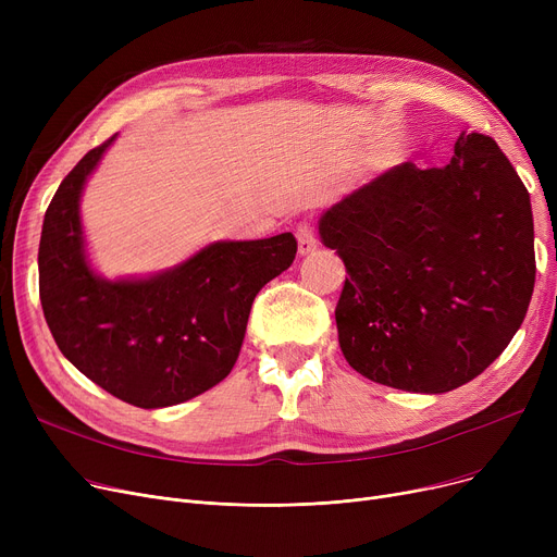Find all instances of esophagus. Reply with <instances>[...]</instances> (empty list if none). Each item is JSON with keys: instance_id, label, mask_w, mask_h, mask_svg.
Returning <instances> with one entry per match:
<instances>
[{"instance_id": "1", "label": "esophagus", "mask_w": 557, "mask_h": 557, "mask_svg": "<svg viewBox=\"0 0 557 557\" xmlns=\"http://www.w3.org/2000/svg\"><path fill=\"white\" fill-rule=\"evenodd\" d=\"M296 237H298V252L305 257V255H311L318 246L315 242V234H313V227L309 223H300L298 230H296Z\"/></svg>"}]
</instances>
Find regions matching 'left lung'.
Wrapping results in <instances>:
<instances>
[{
  "label": "left lung",
  "mask_w": 557,
  "mask_h": 557,
  "mask_svg": "<svg viewBox=\"0 0 557 557\" xmlns=\"http://www.w3.org/2000/svg\"><path fill=\"white\" fill-rule=\"evenodd\" d=\"M345 263L343 357L370 382L437 395L479 376L529 311L531 196L496 141L460 135L445 166L404 162L318 221Z\"/></svg>",
  "instance_id": "left-lung-1"
}]
</instances>
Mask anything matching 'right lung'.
Here are the masks:
<instances>
[{
	"label": "right lung",
	"instance_id": "right-lung-1",
	"mask_svg": "<svg viewBox=\"0 0 557 557\" xmlns=\"http://www.w3.org/2000/svg\"><path fill=\"white\" fill-rule=\"evenodd\" d=\"M114 139L85 153L49 202L40 302L58 349L97 386L139 408L175 406L230 374L255 296L294 263L298 244L290 232L214 242L153 275H99L87 255L81 196Z\"/></svg>",
	"mask_w": 557,
	"mask_h": 557
}]
</instances>
